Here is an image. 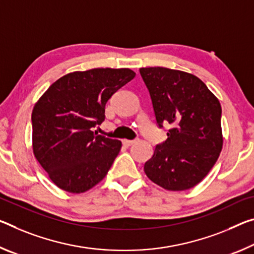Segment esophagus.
Listing matches in <instances>:
<instances>
[{
  "label": "esophagus",
  "instance_id": "obj_1",
  "mask_svg": "<svg viewBox=\"0 0 254 254\" xmlns=\"http://www.w3.org/2000/svg\"><path fill=\"white\" fill-rule=\"evenodd\" d=\"M139 141V139H134V140H123V144L124 146H127V147H128V146H132V144L133 143H135V142H138Z\"/></svg>",
  "mask_w": 254,
  "mask_h": 254
}]
</instances>
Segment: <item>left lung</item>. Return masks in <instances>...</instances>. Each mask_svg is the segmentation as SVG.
I'll return each instance as SVG.
<instances>
[{
	"mask_svg": "<svg viewBox=\"0 0 254 254\" xmlns=\"http://www.w3.org/2000/svg\"><path fill=\"white\" fill-rule=\"evenodd\" d=\"M140 74L157 126H171L167 139L144 164V173L166 190L191 189L206 178L223 148L219 100L187 72L156 66L141 67Z\"/></svg>",
	"mask_w": 254,
	"mask_h": 254,
	"instance_id": "1",
	"label": "left lung"
}]
</instances>
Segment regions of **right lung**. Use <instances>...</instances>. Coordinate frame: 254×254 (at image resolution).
I'll use <instances>...</instances> for the list:
<instances>
[{
  "label": "right lung",
  "mask_w": 254,
  "mask_h": 254,
  "mask_svg": "<svg viewBox=\"0 0 254 254\" xmlns=\"http://www.w3.org/2000/svg\"><path fill=\"white\" fill-rule=\"evenodd\" d=\"M130 69H91L65 74L36 103L31 114L35 157L60 189L89 190L105 178L122 142L92 131L105 105L131 81Z\"/></svg>",
  "instance_id": "1"
}]
</instances>
